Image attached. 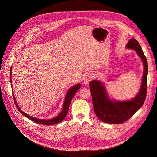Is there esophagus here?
I'll return each mask as SVG.
<instances>
[{
    "label": "esophagus",
    "mask_w": 157,
    "mask_h": 157,
    "mask_svg": "<svg viewBox=\"0 0 157 157\" xmlns=\"http://www.w3.org/2000/svg\"><path fill=\"white\" fill-rule=\"evenodd\" d=\"M93 76H91V75H87L84 78V83L85 84H88L91 81V79H93Z\"/></svg>",
    "instance_id": "34e87169"
}]
</instances>
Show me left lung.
Returning <instances> with one entry per match:
<instances>
[{
    "mask_svg": "<svg viewBox=\"0 0 157 157\" xmlns=\"http://www.w3.org/2000/svg\"><path fill=\"white\" fill-rule=\"evenodd\" d=\"M126 48L136 51L143 64L141 87L133 99L128 101L111 99L102 81L93 80L89 84L94 113L101 121L107 123L121 124L128 121L142 106L146 96L148 66L146 56L135 38L129 40Z\"/></svg>",
    "mask_w": 157,
    "mask_h": 157,
    "instance_id": "left-lung-1",
    "label": "left lung"
}]
</instances>
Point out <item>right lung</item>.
Segmentation results:
<instances>
[{"mask_svg":"<svg viewBox=\"0 0 157 157\" xmlns=\"http://www.w3.org/2000/svg\"><path fill=\"white\" fill-rule=\"evenodd\" d=\"M12 66L10 68V83L11 85H12V80H11V76H12ZM12 87V91H13V98H14V100L15 102V104L16 105V107L17 108L18 110L23 114L24 115L25 117H26L27 118H28L29 119L31 120L32 121L39 123V124H44V125H52L55 124H57L59 122L63 121L64 118L66 117V116H67V114L68 113L69 109V106H70V102L71 101L72 99V98H73V96H75V94L76 93V92L78 91V90L81 88V84H76L75 86H73L72 87H70V88L68 90L66 95L65 96V99H64V104H63V107L62 109V111H61V113L55 117L51 119H38V118H35L27 114H26L25 113H24L23 111H22L20 108H19L17 103L16 101L14 93H13V86H11Z\"/></svg>","mask_w":157,"mask_h":157,"instance_id":"right-lung-1","label":"right lung"}]
</instances>
